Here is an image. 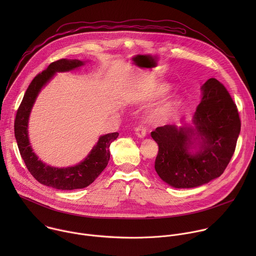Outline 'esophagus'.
<instances>
[{
  "label": "esophagus",
  "mask_w": 256,
  "mask_h": 256,
  "mask_svg": "<svg viewBox=\"0 0 256 256\" xmlns=\"http://www.w3.org/2000/svg\"><path fill=\"white\" fill-rule=\"evenodd\" d=\"M134 132H136V134L138 136V138H144L146 136V134H147V130H146V128L144 126H136L134 128Z\"/></svg>",
  "instance_id": "esophagus-1"
}]
</instances>
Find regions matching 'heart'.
I'll return each mask as SVG.
<instances>
[{"label":"heart","instance_id":"heart-1","mask_svg":"<svg viewBox=\"0 0 256 256\" xmlns=\"http://www.w3.org/2000/svg\"><path fill=\"white\" fill-rule=\"evenodd\" d=\"M166 91V87L165 86H158L156 87L152 93H151V97L152 98H156L158 96H160L161 94H163ZM170 107H171V102L166 101L164 103H162L161 105H159L157 108H155L154 110L151 112L150 114V120L152 122H160L162 120L167 114L170 110Z\"/></svg>","mask_w":256,"mask_h":256}]
</instances>
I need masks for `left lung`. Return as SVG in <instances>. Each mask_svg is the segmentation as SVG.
Segmentation results:
<instances>
[{
  "mask_svg": "<svg viewBox=\"0 0 256 256\" xmlns=\"http://www.w3.org/2000/svg\"><path fill=\"white\" fill-rule=\"evenodd\" d=\"M202 102L194 116V128L164 126L151 132L159 146L155 170L176 188H190L221 176L236 148L241 122L226 87L214 78L202 87ZM198 141L200 150H188Z\"/></svg>",
  "mask_w": 256,
  "mask_h": 256,
  "instance_id": "8db88e82",
  "label": "left lung"
}]
</instances>
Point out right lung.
<instances>
[{
  "instance_id": "right-lung-1",
  "label": "right lung",
  "mask_w": 256,
  "mask_h": 256,
  "mask_svg": "<svg viewBox=\"0 0 256 256\" xmlns=\"http://www.w3.org/2000/svg\"><path fill=\"white\" fill-rule=\"evenodd\" d=\"M79 60L62 58L52 62L48 68L40 72L28 86L22 102L18 108L14 130L20 155L30 172L40 184L62 190H72L84 188L92 182L105 169L110 158L109 146L116 140L118 132L107 134L99 138L97 144L87 158L74 167L56 168L42 163L33 153L28 138V118L34 101L42 88L52 79L56 72H66L83 66Z\"/></svg>"
}]
</instances>
